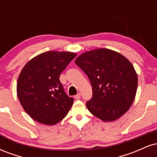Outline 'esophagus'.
Segmentation results:
<instances>
[{"mask_svg": "<svg viewBox=\"0 0 157 157\" xmlns=\"http://www.w3.org/2000/svg\"><path fill=\"white\" fill-rule=\"evenodd\" d=\"M81 97V94L80 93H78L77 95H75V98L77 99V100H79V99H80Z\"/></svg>", "mask_w": 157, "mask_h": 157, "instance_id": "1", "label": "esophagus"}]
</instances>
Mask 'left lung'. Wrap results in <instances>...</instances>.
Instances as JSON below:
<instances>
[{
  "instance_id": "left-lung-1",
  "label": "left lung",
  "mask_w": 157,
  "mask_h": 157,
  "mask_svg": "<svg viewBox=\"0 0 157 157\" xmlns=\"http://www.w3.org/2000/svg\"><path fill=\"white\" fill-rule=\"evenodd\" d=\"M75 63L89 77L92 97L86 102L89 111L102 121L117 120L132 105L137 75L126 57L108 48H97L79 56Z\"/></svg>"
}]
</instances>
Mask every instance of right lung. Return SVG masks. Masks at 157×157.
Masks as SVG:
<instances>
[{
	"label": "right lung",
	"mask_w": 157,
	"mask_h": 157,
	"mask_svg": "<svg viewBox=\"0 0 157 157\" xmlns=\"http://www.w3.org/2000/svg\"><path fill=\"white\" fill-rule=\"evenodd\" d=\"M76 56L72 52H46L23 68L17 80V97L34 120L52 125L67 115L74 98L65 92L60 75Z\"/></svg>",
	"instance_id": "add662e5"
}]
</instances>
